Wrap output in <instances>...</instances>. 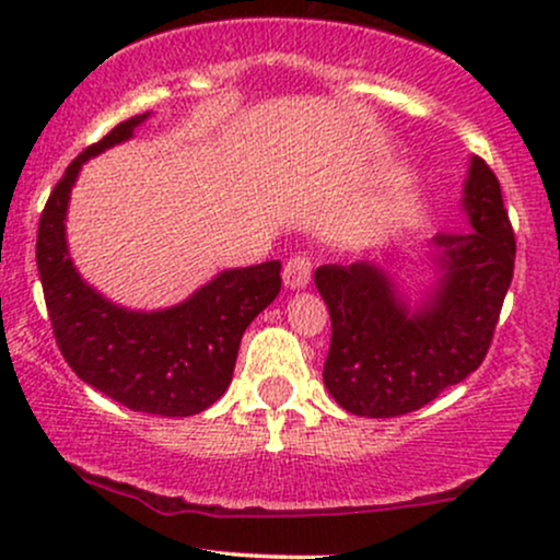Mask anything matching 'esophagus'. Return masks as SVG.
<instances>
[{
    "mask_svg": "<svg viewBox=\"0 0 560 560\" xmlns=\"http://www.w3.org/2000/svg\"><path fill=\"white\" fill-rule=\"evenodd\" d=\"M311 271H313V262L305 258V255H294V258L287 260L284 266V287L287 289H305L307 284H311Z\"/></svg>",
    "mask_w": 560,
    "mask_h": 560,
    "instance_id": "obj_1",
    "label": "esophagus"
}]
</instances>
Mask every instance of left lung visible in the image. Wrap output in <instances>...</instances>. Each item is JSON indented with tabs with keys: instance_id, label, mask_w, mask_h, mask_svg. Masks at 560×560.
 <instances>
[{
	"instance_id": "left-lung-1",
	"label": "left lung",
	"mask_w": 560,
	"mask_h": 560,
	"mask_svg": "<svg viewBox=\"0 0 560 560\" xmlns=\"http://www.w3.org/2000/svg\"><path fill=\"white\" fill-rule=\"evenodd\" d=\"M464 210L471 229L432 240L440 279L419 305L376 262L316 271L331 316L324 384L347 413L392 419L419 410L485 361L513 279L516 240L498 176L481 158L468 165Z\"/></svg>"
}]
</instances>
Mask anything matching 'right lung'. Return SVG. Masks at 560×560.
<instances>
[{"label": "right lung", "mask_w": 560, "mask_h": 560, "mask_svg": "<svg viewBox=\"0 0 560 560\" xmlns=\"http://www.w3.org/2000/svg\"><path fill=\"white\" fill-rule=\"evenodd\" d=\"M150 113L86 147L44 205L36 266L52 331L75 376L139 413L195 416L226 392L242 334L281 289V262L231 268L165 311H128L102 298L68 255L70 189L89 158L128 141Z\"/></svg>", "instance_id": "obj_1"}]
</instances>
